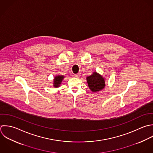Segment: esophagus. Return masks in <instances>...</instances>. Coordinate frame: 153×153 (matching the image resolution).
<instances>
[{
    "instance_id": "1",
    "label": "esophagus",
    "mask_w": 153,
    "mask_h": 153,
    "mask_svg": "<svg viewBox=\"0 0 153 153\" xmlns=\"http://www.w3.org/2000/svg\"><path fill=\"white\" fill-rule=\"evenodd\" d=\"M80 75H81V73H78L77 74H74V76L75 77H79V76H80Z\"/></svg>"
}]
</instances>
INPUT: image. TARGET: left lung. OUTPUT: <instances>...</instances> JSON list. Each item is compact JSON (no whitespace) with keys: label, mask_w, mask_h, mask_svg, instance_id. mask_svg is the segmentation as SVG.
Masks as SVG:
<instances>
[{"label":"left lung","mask_w":153,"mask_h":153,"mask_svg":"<svg viewBox=\"0 0 153 153\" xmlns=\"http://www.w3.org/2000/svg\"><path fill=\"white\" fill-rule=\"evenodd\" d=\"M89 89L94 92L101 91L105 87V81L103 77L95 72L86 78Z\"/></svg>","instance_id":"left-lung-1"}]
</instances>
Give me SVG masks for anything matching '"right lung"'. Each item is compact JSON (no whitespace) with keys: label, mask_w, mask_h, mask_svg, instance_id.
Listing matches in <instances>:
<instances>
[{"label":"right lung","mask_w":153,"mask_h":153,"mask_svg":"<svg viewBox=\"0 0 153 153\" xmlns=\"http://www.w3.org/2000/svg\"><path fill=\"white\" fill-rule=\"evenodd\" d=\"M64 77L63 76H56L54 79V80H53L54 86L55 87L59 86V85L61 83V82H62Z\"/></svg>","instance_id":"add662e5"}]
</instances>
